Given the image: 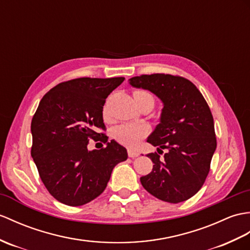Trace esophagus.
<instances>
[{
	"label": "esophagus",
	"instance_id": "34e87169",
	"mask_svg": "<svg viewBox=\"0 0 250 250\" xmlns=\"http://www.w3.org/2000/svg\"><path fill=\"white\" fill-rule=\"evenodd\" d=\"M127 155H129V158L134 159V158H137L139 153L136 151H133V150H127Z\"/></svg>",
	"mask_w": 250,
	"mask_h": 250
}]
</instances>
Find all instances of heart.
<instances>
[{
  "mask_svg": "<svg viewBox=\"0 0 250 250\" xmlns=\"http://www.w3.org/2000/svg\"><path fill=\"white\" fill-rule=\"evenodd\" d=\"M134 99L136 103L151 101L154 104L153 96L146 90L134 91ZM105 113V109H104V115ZM147 134L148 127L138 124H124L116 126L113 130V136L116 138V141L130 148H135Z\"/></svg>",
  "mask_w": 250,
  "mask_h": 250,
  "instance_id": "1",
  "label": "heart"
}]
</instances>
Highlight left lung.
Listing matches in <instances>:
<instances>
[{"label": "left lung", "mask_w": 250, "mask_h": 250, "mask_svg": "<svg viewBox=\"0 0 250 250\" xmlns=\"http://www.w3.org/2000/svg\"><path fill=\"white\" fill-rule=\"evenodd\" d=\"M163 102L160 124L147 142L158 152L147 154L152 171L141 178L144 188L160 200L178 204L189 199L204 185L216 149L214 120L199 89L182 77L143 74L129 80ZM167 152L160 158L161 150Z\"/></svg>", "instance_id": "left-lung-1"}]
</instances>
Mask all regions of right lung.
Listing matches in <instances>:
<instances>
[{"label":"right lung","mask_w":250,"mask_h":250,"mask_svg":"<svg viewBox=\"0 0 250 250\" xmlns=\"http://www.w3.org/2000/svg\"><path fill=\"white\" fill-rule=\"evenodd\" d=\"M125 78H80L60 83L39 102L33 116L31 154L40 179L56 200L83 206L105 189L114 167L127 159L126 149L105 131V99ZM89 139L107 143L100 150L86 149Z\"/></svg>","instance_id":"1"}]
</instances>
